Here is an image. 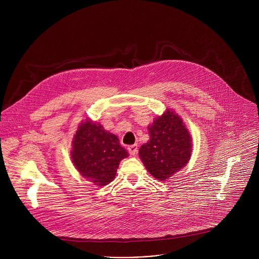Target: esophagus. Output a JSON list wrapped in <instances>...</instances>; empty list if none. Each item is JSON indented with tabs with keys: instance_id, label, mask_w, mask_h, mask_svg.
<instances>
[{
	"instance_id": "esophagus-1",
	"label": "esophagus",
	"mask_w": 259,
	"mask_h": 259,
	"mask_svg": "<svg viewBox=\"0 0 259 259\" xmlns=\"http://www.w3.org/2000/svg\"><path fill=\"white\" fill-rule=\"evenodd\" d=\"M128 152L131 156H135L138 152V149H137V144H133V145H129L128 146Z\"/></svg>"
}]
</instances>
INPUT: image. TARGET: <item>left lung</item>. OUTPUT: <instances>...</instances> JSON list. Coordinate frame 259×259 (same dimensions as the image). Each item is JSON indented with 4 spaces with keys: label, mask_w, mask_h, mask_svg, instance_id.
Returning a JSON list of instances; mask_svg holds the SVG:
<instances>
[{
    "label": "left lung",
    "mask_w": 259,
    "mask_h": 259,
    "mask_svg": "<svg viewBox=\"0 0 259 259\" xmlns=\"http://www.w3.org/2000/svg\"><path fill=\"white\" fill-rule=\"evenodd\" d=\"M151 139L139 149V157L155 178L165 180L187 165L192 154V137L182 120L170 110L149 126Z\"/></svg>",
    "instance_id": "left-lung-1"
}]
</instances>
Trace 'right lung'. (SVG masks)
Listing matches in <instances>:
<instances>
[{"instance_id": "1", "label": "right lung", "mask_w": 259, "mask_h": 259, "mask_svg": "<svg viewBox=\"0 0 259 259\" xmlns=\"http://www.w3.org/2000/svg\"><path fill=\"white\" fill-rule=\"evenodd\" d=\"M128 157L119 138L90 121L82 123L72 141L71 159L77 170L96 186L115 178L119 163Z\"/></svg>"}]
</instances>
